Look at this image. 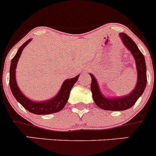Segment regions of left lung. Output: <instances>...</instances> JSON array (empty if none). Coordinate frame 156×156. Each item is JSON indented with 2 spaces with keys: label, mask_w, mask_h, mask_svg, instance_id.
Here are the masks:
<instances>
[{
  "label": "left lung",
  "mask_w": 156,
  "mask_h": 156,
  "mask_svg": "<svg viewBox=\"0 0 156 156\" xmlns=\"http://www.w3.org/2000/svg\"><path fill=\"white\" fill-rule=\"evenodd\" d=\"M119 37L125 48L131 53L132 56L134 58L137 80L134 89L128 94L122 97H108L100 90L97 78L94 75L90 73L91 77L90 90L94 103L99 108L108 111H124L132 107L145 90L147 82L146 66L144 56L135 42L127 34L121 32L119 33Z\"/></svg>",
  "instance_id": "1"
}]
</instances>
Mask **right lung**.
Segmentation results:
<instances>
[{
  "label": "right lung",
  "mask_w": 156,
  "mask_h": 156,
  "mask_svg": "<svg viewBox=\"0 0 156 156\" xmlns=\"http://www.w3.org/2000/svg\"><path fill=\"white\" fill-rule=\"evenodd\" d=\"M31 41V38L25 42L16 53L14 57L11 60L10 68V87L12 95L16 100L22 105L26 109L33 114L36 115H48L58 112L61 111L67 103L69 94L74 84L76 83L80 75L75 78H69L63 81L59 92L53 98L44 101H34L26 97L19 87L16 79V69L23 50Z\"/></svg>",
  "instance_id": "right-lung-1"
}]
</instances>
